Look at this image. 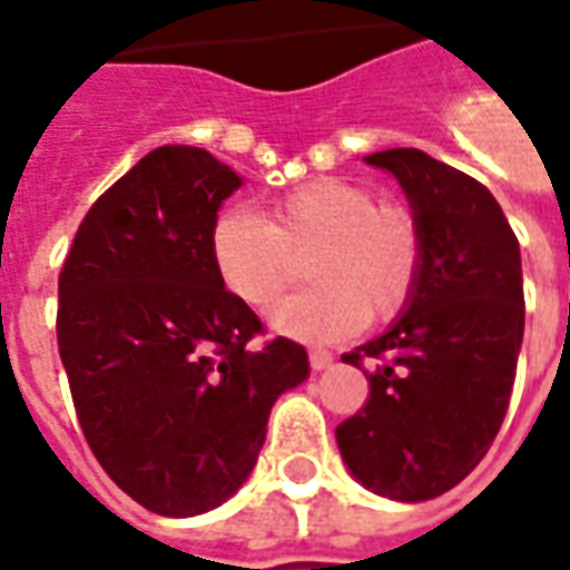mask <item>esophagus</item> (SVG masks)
<instances>
[{
	"label": "esophagus",
	"mask_w": 570,
	"mask_h": 570,
	"mask_svg": "<svg viewBox=\"0 0 570 570\" xmlns=\"http://www.w3.org/2000/svg\"><path fill=\"white\" fill-rule=\"evenodd\" d=\"M308 360H311V370H326V366H333V354H330V351H323V347H314V351H311L308 354Z\"/></svg>",
	"instance_id": "34e87169"
}]
</instances>
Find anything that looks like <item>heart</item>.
Returning <instances> with one entry per match:
<instances>
[{
    "label": "heart",
    "instance_id": "b5f03b06",
    "mask_svg": "<svg viewBox=\"0 0 570 570\" xmlns=\"http://www.w3.org/2000/svg\"><path fill=\"white\" fill-rule=\"evenodd\" d=\"M424 225L403 200H379L354 179H311L274 200L268 219L225 210L213 219L210 259L219 284L265 308L298 277L305 293L277 302L272 326L302 342H335L366 321H394L424 272Z\"/></svg>",
    "mask_w": 570,
    "mask_h": 570
}]
</instances>
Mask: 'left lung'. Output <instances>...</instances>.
I'll use <instances>...</instances> for the list:
<instances>
[{
	"label": "left lung",
	"instance_id": "1",
	"mask_svg": "<svg viewBox=\"0 0 570 570\" xmlns=\"http://www.w3.org/2000/svg\"><path fill=\"white\" fill-rule=\"evenodd\" d=\"M366 161L400 179L424 225V272L406 314L345 354L370 396L335 428L351 473L394 501H430L485 458L510 406L525 330L519 240L473 176L421 149Z\"/></svg>",
	"mask_w": 570,
	"mask_h": 570
}]
</instances>
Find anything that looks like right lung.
<instances>
[{"label": "right lung", "mask_w": 570, "mask_h": 570, "mask_svg": "<svg viewBox=\"0 0 570 570\" xmlns=\"http://www.w3.org/2000/svg\"><path fill=\"white\" fill-rule=\"evenodd\" d=\"M240 176L161 146L85 213L57 281V347L81 433L118 489L161 515L232 498L277 396L308 379L284 335L216 277L210 228Z\"/></svg>", "instance_id": "right-lung-1"}]
</instances>
